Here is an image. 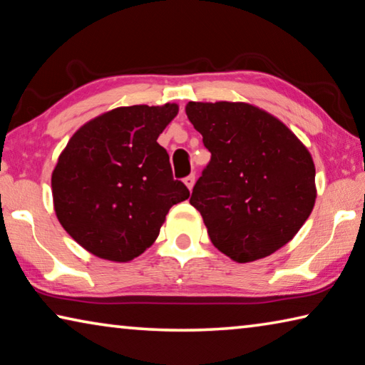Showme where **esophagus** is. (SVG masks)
I'll list each match as a JSON object with an SVG mask.
<instances>
[{
	"mask_svg": "<svg viewBox=\"0 0 365 365\" xmlns=\"http://www.w3.org/2000/svg\"><path fill=\"white\" fill-rule=\"evenodd\" d=\"M183 183L187 185V188L191 191V188H193V185H195V174H190L188 177H185Z\"/></svg>",
	"mask_w": 365,
	"mask_h": 365,
	"instance_id": "1",
	"label": "esophagus"
}]
</instances>
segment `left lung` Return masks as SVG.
Instances as JSON below:
<instances>
[{
    "instance_id": "1",
    "label": "left lung",
    "mask_w": 365,
    "mask_h": 365,
    "mask_svg": "<svg viewBox=\"0 0 365 365\" xmlns=\"http://www.w3.org/2000/svg\"><path fill=\"white\" fill-rule=\"evenodd\" d=\"M185 113L211 151L190 205L215 248L245 264L292 242L317 197L316 168L304 143L251 103L190 101Z\"/></svg>"
}]
</instances>
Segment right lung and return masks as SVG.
Segmentation results:
<instances>
[{"mask_svg":"<svg viewBox=\"0 0 365 365\" xmlns=\"http://www.w3.org/2000/svg\"><path fill=\"white\" fill-rule=\"evenodd\" d=\"M178 104L122 106L83 123L51 174L54 212L96 257L128 262L159 237L169 209L188 200L158 137Z\"/></svg>","mask_w":365,"mask_h":365,"instance_id":"add662e5","label":"right lung"}]
</instances>
